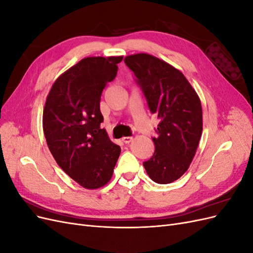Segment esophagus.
<instances>
[{
    "instance_id": "obj_1",
    "label": "esophagus",
    "mask_w": 253,
    "mask_h": 253,
    "mask_svg": "<svg viewBox=\"0 0 253 253\" xmlns=\"http://www.w3.org/2000/svg\"><path fill=\"white\" fill-rule=\"evenodd\" d=\"M133 140V137H124V138H122V141H124L125 143H129Z\"/></svg>"
}]
</instances>
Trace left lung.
<instances>
[{"instance_id":"left-lung-1","label":"left lung","mask_w":253,"mask_h":253,"mask_svg":"<svg viewBox=\"0 0 253 253\" xmlns=\"http://www.w3.org/2000/svg\"><path fill=\"white\" fill-rule=\"evenodd\" d=\"M136 76L149 109L160 122L153 137L155 152L143 163L149 177L160 185L185 174L196 153L203 132L200 97L177 68L148 53L125 58Z\"/></svg>"}]
</instances>
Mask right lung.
<instances>
[{"instance_id": "add662e5", "label": "right lung", "mask_w": 253, "mask_h": 253, "mask_svg": "<svg viewBox=\"0 0 253 253\" xmlns=\"http://www.w3.org/2000/svg\"><path fill=\"white\" fill-rule=\"evenodd\" d=\"M119 57H87L58 77L43 110V131L53 158L85 189L110 181L121 149L101 127L100 98L117 75Z\"/></svg>"}]
</instances>
